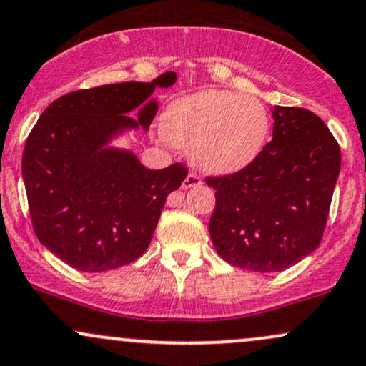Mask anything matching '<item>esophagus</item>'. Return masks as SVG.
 Listing matches in <instances>:
<instances>
[{"instance_id":"obj_1","label":"esophagus","mask_w":366,"mask_h":366,"mask_svg":"<svg viewBox=\"0 0 366 366\" xmlns=\"http://www.w3.org/2000/svg\"><path fill=\"white\" fill-rule=\"evenodd\" d=\"M202 184V179H200V176H197V174H193V173H190L187 176V178H184V182H183V188L184 190H188V188H193V187H200Z\"/></svg>"}]
</instances>
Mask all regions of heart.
I'll return each mask as SVG.
<instances>
[{
	"label": "heart",
	"instance_id": "b5f03b06",
	"mask_svg": "<svg viewBox=\"0 0 366 366\" xmlns=\"http://www.w3.org/2000/svg\"><path fill=\"white\" fill-rule=\"evenodd\" d=\"M270 118L259 99L231 90H200L176 99L162 114V133L205 173L231 174L255 161Z\"/></svg>",
	"mask_w": 366,
	"mask_h": 366
}]
</instances>
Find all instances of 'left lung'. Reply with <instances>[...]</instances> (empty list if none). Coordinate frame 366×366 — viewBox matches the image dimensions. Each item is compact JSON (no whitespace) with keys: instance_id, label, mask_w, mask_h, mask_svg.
<instances>
[{"instance_id":"8db88e82","label":"left lung","mask_w":366,"mask_h":366,"mask_svg":"<svg viewBox=\"0 0 366 366\" xmlns=\"http://www.w3.org/2000/svg\"><path fill=\"white\" fill-rule=\"evenodd\" d=\"M272 140L238 173L210 176L209 233L221 259L253 272H281L322 242L341 169V149L303 107H272Z\"/></svg>"}]
</instances>
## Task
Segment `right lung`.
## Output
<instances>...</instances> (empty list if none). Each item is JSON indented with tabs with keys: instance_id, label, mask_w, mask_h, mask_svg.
<instances>
[{
	"instance_id": "add662e5",
	"label": "right lung",
	"mask_w": 366,
	"mask_h": 366,
	"mask_svg": "<svg viewBox=\"0 0 366 366\" xmlns=\"http://www.w3.org/2000/svg\"><path fill=\"white\" fill-rule=\"evenodd\" d=\"M122 81L70 92L51 102L29 133L21 157L30 219L39 242L81 272L130 264L149 248L167 195L182 187L183 164L147 169L132 150L111 147L128 130H149L156 87ZM141 107L133 119V109Z\"/></svg>"
}]
</instances>
